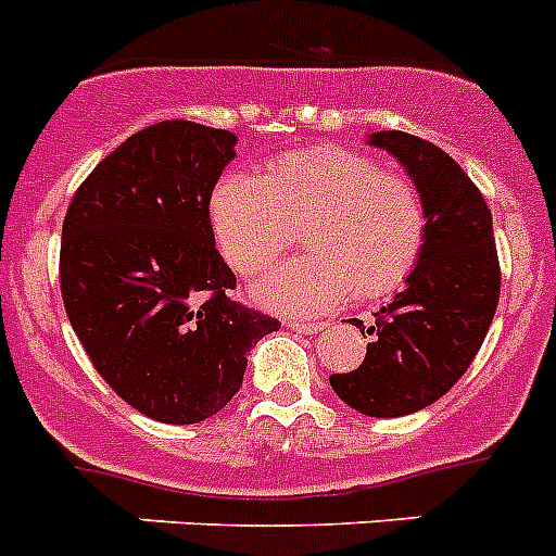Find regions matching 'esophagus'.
<instances>
[{"label": "esophagus", "mask_w": 556, "mask_h": 556, "mask_svg": "<svg viewBox=\"0 0 556 556\" xmlns=\"http://www.w3.org/2000/svg\"><path fill=\"white\" fill-rule=\"evenodd\" d=\"M325 321H288V330L293 332H305V336H313V332L325 330Z\"/></svg>", "instance_id": "esophagus-1"}]
</instances>
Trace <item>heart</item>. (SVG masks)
<instances>
[{"label": "heart", "mask_w": 556, "mask_h": 556, "mask_svg": "<svg viewBox=\"0 0 556 556\" xmlns=\"http://www.w3.org/2000/svg\"><path fill=\"white\" fill-rule=\"evenodd\" d=\"M210 218L224 257L254 277L296 240L307 251L254 288L268 307L316 313L400 291L425 249L428 215L412 178L380 170L336 144L271 159L260 176L229 173L215 185Z\"/></svg>", "instance_id": "1"}]
</instances>
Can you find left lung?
<instances>
[{"instance_id": "obj_1", "label": "left lung", "mask_w": 556, "mask_h": 556, "mask_svg": "<svg viewBox=\"0 0 556 556\" xmlns=\"http://www.w3.org/2000/svg\"><path fill=\"white\" fill-rule=\"evenodd\" d=\"M369 144L414 178L428 231L405 291L366 330L364 364L330 375V386L366 417H405L451 392L472 364L498 307L501 265L490 206L442 148L403 131L371 134Z\"/></svg>"}]
</instances>
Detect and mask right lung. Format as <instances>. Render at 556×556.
Masks as SVG:
<instances>
[{
  "mask_svg": "<svg viewBox=\"0 0 556 556\" xmlns=\"http://www.w3.org/2000/svg\"><path fill=\"white\" fill-rule=\"evenodd\" d=\"M238 137L164 119L125 139L77 187L61 240V296L100 378L144 417L192 425L243 383L279 330L229 296L210 198Z\"/></svg>",
  "mask_w": 556,
  "mask_h": 556,
  "instance_id": "1",
  "label": "right lung"
}]
</instances>
